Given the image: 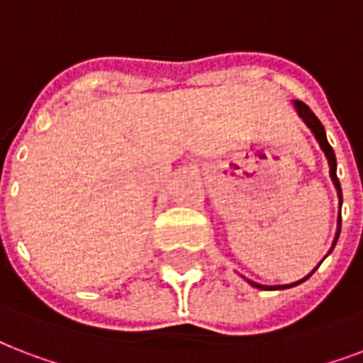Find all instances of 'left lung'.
I'll list each match as a JSON object with an SVG mask.
<instances>
[{
  "instance_id": "left-lung-1",
  "label": "left lung",
  "mask_w": 363,
  "mask_h": 363,
  "mask_svg": "<svg viewBox=\"0 0 363 363\" xmlns=\"http://www.w3.org/2000/svg\"><path fill=\"white\" fill-rule=\"evenodd\" d=\"M295 108H297L298 116L303 118L304 121H306V125L311 127L312 133L316 135L318 143H320V146H322V150L325 152V156H328V162H329V173H331V179H333V182H335L337 190H339V198H341V203H342V192H341V182H339V179H337V160H335V152H333V148L329 146L328 138H325V131H323V125L322 121L318 120L316 116H314V112H312L311 108L306 106L303 101H295ZM339 226H341V217H339ZM339 232H341V228L337 230V238H339ZM335 238V242H337ZM335 245V243H333ZM306 278H303L301 281H304ZM301 281H295V284H289V286H284V287H293L297 286V284H301ZM251 286L257 287V289H280V287H268V286H261V284H255V281H249Z\"/></svg>"
}]
</instances>
